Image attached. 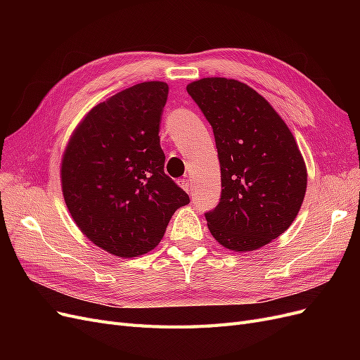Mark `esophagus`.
Listing matches in <instances>:
<instances>
[{"label":"esophagus","instance_id":"obj_1","mask_svg":"<svg viewBox=\"0 0 360 360\" xmlns=\"http://www.w3.org/2000/svg\"><path fill=\"white\" fill-rule=\"evenodd\" d=\"M177 183H179L180 186H181L184 191H186L188 193H191V192H192V186H191V183H189V180H188V179H180Z\"/></svg>","mask_w":360,"mask_h":360}]
</instances>
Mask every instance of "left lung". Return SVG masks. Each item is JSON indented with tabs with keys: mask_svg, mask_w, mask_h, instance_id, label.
Here are the masks:
<instances>
[{
	"mask_svg": "<svg viewBox=\"0 0 360 360\" xmlns=\"http://www.w3.org/2000/svg\"><path fill=\"white\" fill-rule=\"evenodd\" d=\"M186 90L213 129L221 163L219 202L204 213L212 236L237 252L270 243L291 225L307 192L292 134L243 82L204 78Z\"/></svg>",
	"mask_w": 360,
	"mask_h": 360,
	"instance_id": "8db88e82",
	"label": "left lung"
}]
</instances>
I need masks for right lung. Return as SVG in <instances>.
<instances>
[{"instance_id": "1", "label": "right lung", "mask_w": 360, "mask_h": 360, "mask_svg": "<svg viewBox=\"0 0 360 360\" xmlns=\"http://www.w3.org/2000/svg\"><path fill=\"white\" fill-rule=\"evenodd\" d=\"M168 85L130 86L86 114L61 163L64 201L79 230L106 252L155 249L189 195L168 177L159 129Z\"/></svg>"}]
</instances>
